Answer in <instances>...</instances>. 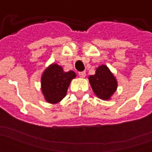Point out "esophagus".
Segmentation results:
<instances>
[{"label": "esophagus", "mask_w": 152, "mask_h": 152, "mask_svg": "<svg viewBox=\"0 0 152 152\" xmlns=\"http://www.w3.org/2000/svg\"><path fill=\"white\" fill-rule=\"evenodd\" d=\"M78 75H79L80 77H82V78H84V77L86 76V72H78Z\"/></svg>", "instance_id": "obj_1"}]
</instances>
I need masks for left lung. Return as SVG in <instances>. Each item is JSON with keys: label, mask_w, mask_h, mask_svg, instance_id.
Returning <instances> with one entry per match:
<instances>
[{"label": "left lung", "mask_w": 152, "mask_h": 152, "mask_svg": "<svg viewBox=\"0 0 152 152\" xmlns=\"http://www.w3.org/2000/svg\"><path fill=\"white\" fill-rule=\"evenodd\" d=\"M89 80L93 91L99 99L103 100L110 99L117 88L116 80L105 65L99 66L95 75L89 76Z\"/></svg>", "instance_id": "left-lung-1"}]
</instances>
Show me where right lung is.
I'll list each match as a JSON object with an SVG mask.
<instances>
[{"mask_svg": "<svg viewBox=\"0 0 152 152\" xmlns=\"http://www.w3.org/2000/svg\"><path fill=\"white\" fill-rule=\"evenodd\" d=\"M75 77L76 73L72 71L65 72L59 65H50L41 77V90L45 100L50 103L60 102L66 96L71 80Z\"/></svg>", "mask_w": 152, "mask_h": 152, "instance_id": "obj_1", "label": "right lung"}]
</instances>
